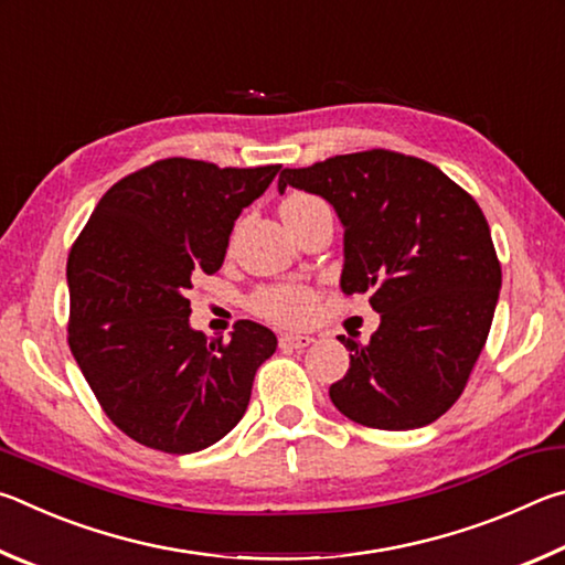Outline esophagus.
<instances>
[{
    "instance_id": "esophagus-1",
    "label": "esophagus",
    "mask_w": 565,
    "mask_h": 565,
    "mask_svg": "<svg viewBox=\"0 0 565 565\" xmlns=\"http://www.w3.org/2000/svg\"><path fill=\"white\" fill-rule=\"evenodd\" d=\"M313 339L309 333H281L279 347L281 349H306Z\"/></svg>"
}]
</instances>
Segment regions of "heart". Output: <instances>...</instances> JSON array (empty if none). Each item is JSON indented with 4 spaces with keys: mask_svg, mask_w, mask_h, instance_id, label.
<instances>
[{
    "mask_svg": "<svg viewBox=\"0 0 565 565\" xmlns=\"http://www.w3.org/2000/svg\"><path fill=\"white\" fill-rule=\"evenodd\" d=\"M319 202L321 199L311 194H291L281 204L284 222ZM252 309L259 313L262 319L279 323V327H301V323L311 319L313 309H317V294H313L309 286L301 284L266 286V289H259L252 296Z\"/></svg>",
    "mask_w": 565,
    "mask_h": 565,
    "instance_id": "heart-1",
    "label": "heart"
}]
</instances>
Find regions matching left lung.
Masks as SVG:
<instances>
[{
	"label": "left lung",
	"instance_id": "8db88e82",
	"mask_svg": "<svg viewBox=\"0 0 565 565\" xmlns=\"http://www.w3.org/2000/svg\"><path fill=\"white\" fill-rule=\"evenodd\" d=\"M319 194L343 224L341 289L366 294L381 327L351 351L329 396L381 431L434 424L463 394L489 339L501 264L476 199L424 159L388 149L284 169L279 191Z\"/></svg>",
	"mask_w": 565,
	"mask_h": 565
}]
</instances>
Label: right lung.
Here are the masks:
<instances>
[{"mask_svg": "<svg viewBox=\"0 0 565 565\" xmlns=\"http://www.w3.org/2000/svg\"><path fill=\"white\" fill-rule=\"evenodd\" d=\"M279 169L159 159L119 179L76 236L66 339L104 414L137 444L194 454L242 420L274 331L244 319L209 341L189 327L186 291L222 269L234 222Z\"/></svg>", "mask_w": 565, "mask_h": 565, "instance_id": "right-lung-1", "label": "right lung"}]
</instances>
